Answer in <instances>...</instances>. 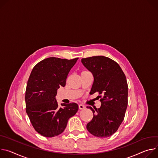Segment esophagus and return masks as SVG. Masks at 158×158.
<instances>
[{"instance_id": "esophagus-1", "label": "esophagus", "mask_w": 158, "mask_h": 158, "mask_svg": "<svg viewBox=\"0 0 158 158\" xmlns=\"http://www.w3.org/2000/svg\"><path fill=\"white\" fill-rule=\"evenodd\" d=\"M78 107H79V109L80 110H83L85 108V107L83 106V105H81V104H80L78 106Z\"/></svg>"}]
</instances>
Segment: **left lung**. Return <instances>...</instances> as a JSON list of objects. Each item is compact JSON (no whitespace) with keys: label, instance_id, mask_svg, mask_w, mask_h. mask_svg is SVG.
I'll use <instances>...</instances> for the list:
<instances>
[{"label":"left lung","instance_id":"obj_1","mask_svg":"<svg viewBox=\"0 0 158 158\" xmlns=\"http://www.w3.org/2000/svg\"><path fill=\"white\" fill-rule=\"evenodd\" d=\"M81 61L94 78L90 94L98 92L102 97L100 108L94 110L86 107L94 114L86 129L94 136L109 137L117 131L124 118L128 102L126 77L120 66L109 58L92 56L82 58Z\"/></svg>","mask_w":158,"mask_h":158}]
</instances>
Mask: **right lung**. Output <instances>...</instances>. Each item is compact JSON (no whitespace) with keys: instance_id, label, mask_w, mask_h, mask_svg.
<instances>
[{"instance_id":"right-lung-1","label":"right lung","mask_w":158,"mask_h":158,"mask_svg":"<svg viewBox=\"0 0 158 158\" xmlns=\"http://www.w3.org/2000/svg\"><path fill=\"white\" fill-rule=\"evenodd\" d=\"M78 58L73 60L50 57L36 64L27 81L25 101L26 113L39 134L52 137L61 134L68 119L78 110L76 103H61L56 99L60 86H64L70 69Z\"/></svg>"}]
</instances>
